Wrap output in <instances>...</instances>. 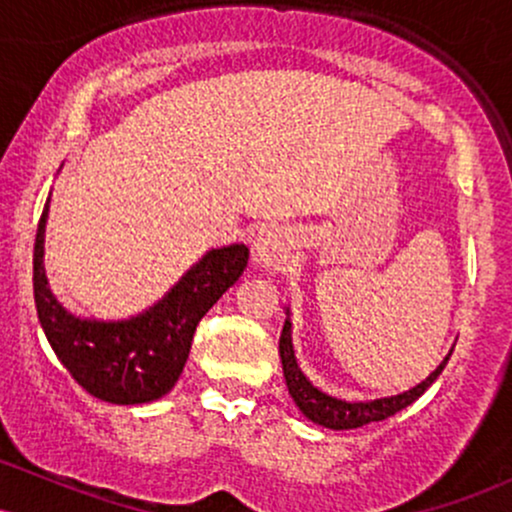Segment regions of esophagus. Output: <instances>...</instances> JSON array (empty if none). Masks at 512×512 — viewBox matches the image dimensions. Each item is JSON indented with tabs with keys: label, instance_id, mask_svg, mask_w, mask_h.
<instances>
[{
	"label": "esophagus",
	"instance_id": "1",
	"mask_svg": "<svg viewBox=\"0 0 512 512\" xmlns=\"http://www.w3.org/2000/svg\"><path fill=\"white\" fill-rule=\"evenodd\" d=\"M252 252L262 267L281 269L291 257V236L284 228H264L252 240Z\"/></svg>",
	"mask_w": 512,
	"mask_h": 512
}]
</instances>
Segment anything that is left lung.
<instances>
[{"instance_id": "left-lung-1", "label": "left lung", "mask_w": 512, "mask_h": 512, "mask_svg": "<svg viewBox=\"0 0 512 512\" xmlns=\"http://www.w3.org/2000/svg\"><path fill=\"white\" fill-rule=\"evenodd\" d=\"M452 354L440 361V366L428 375L426 380H421L419 385H414L411 390L399 392V395L380 397V399H363V402H349V399H339L322 392L320 387H315L308 378L303 375V370L298 368L296 354H293V339H291V313L286 308V322L284 330L279 337V356H281V368H284L286 387H289V395L296 402V407L301 409L305 419H310L317 426L332 428V431H346V428H358L366 426L370 421H383L387 416L397 414L404 407H409L411 402H416L424 392L436 383V378L443 373L445 363Z\"/></svg>"}]
</instances>
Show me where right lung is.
<instances>
[{"instance_id":"1","label":"right lung","mask_w":512,"mask_h":512,"mask_svg":"<svg viewBox=\"0 0 512 512\" xmlns=\"http://www.w3.org/2000/svg\"><path fill=\"white\" fill-rule=\"evenodd\" d=\"M50 199L52 192L35 233L33 296L52 351L88 395L110 404L156 402L178 383L199 320L248 267V248L207 250L163 298L125 320L74 315L57 301L45 274Z\"/></svg>"}]
</instances>
